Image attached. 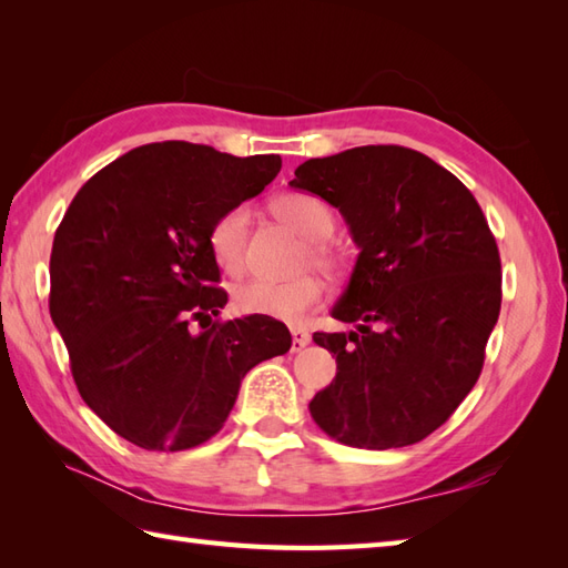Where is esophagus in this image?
<instances>
[{
    "label": "esophagus",
    "instance_id": "34e87169",
    "mask_svg": "<svg viewBox=\"0 0 568 568\" xmlns=\"http://www.w3.org/2000/svg\"><path fill=\"white\" fill-rule=\"evenodd\" d=\"M291 334H293V352H295V354H297V352H303V348L312 342L310 332L300 329V327H293V329H291Z\"/></svg>",
    "mask_w": 568,
    "mask_h": 568
}]
</instances>
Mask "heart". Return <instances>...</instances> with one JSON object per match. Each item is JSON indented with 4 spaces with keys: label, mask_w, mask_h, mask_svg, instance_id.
Instances as JSON below:
<instances>
[{
    "label": "heart",
    "mask_w": 568,
    "mask_h": 568,
    "mask_svg": "<svg viewBox=\"0 0 568 568\" xmlns=\"http://www.w3.org/2000/svg\"><path fill=\"white\" fill-rule=\"evenodd\" d=\"M271 212L303 236L307 244L300 258V268L315 265L322 273H336L342 268V256L327 241L334 232V212L324 200L307 195V192H285L271 202ZM248 212L246 207H232L222 212L210 226V251L220 268L226 273H239L246 261L248 244ZM324 285L317 275L305 273L287 283L273 281H246L236 285L234 307L241 315H258L283 322H300L312 307L322 303Z\"/></svg>",
    "instance_id": "1"
}]
</instances>
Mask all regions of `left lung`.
Segmentation results:
<instances>
[{
  "mask_svg": "<svg viewBox=\"0 0 568 568\" xmlns=\"http://www.w3.org/2000/svg\"><path fill=\"white\" fill-rule=\"evenodd\" d=\"M291 185L327 200L358 258L315 332L336 376L310 403L332 439L397 449L442 427L474 388L500 315V253L468 187L425 153L358 146L297 165Z\"/></svg>",
  "mask_w": 568,
  "mask_h": 568,
  "instance_id": "left-lung-1",
  "label": "left lung"
}]
</instances>
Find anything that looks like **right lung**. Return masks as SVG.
<instances>
[{"label": "right lung", "mask_w": 568, "mask_h": 568, "mask_svg": "<svg viewBox=\"0 0 568 568\" xmlns=\"http://www.w3.org/2000/svg\"><path fill=\"white\" fill-rule=\"evenodd\" d=\"M281 165L275 153L149 143L92 175L58 226L48 307L72 378L92 413L141 449L183 452L214 437L246 373L293 344L271 317L212 320L226 293L210 226Z\"/></svg>", "instance_id": "1"}]
</instances>
